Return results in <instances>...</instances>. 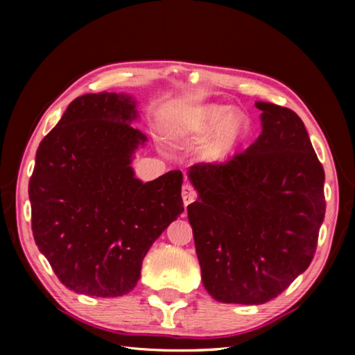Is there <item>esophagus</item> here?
<instances>
[{
	"label": "esophagus",
	"instance_id": "obj_1",
	"mask_svg": "<svg viewBox=\"0 0 355 355\" xmlns=\"http://www.w3.org/2000/svg\"><path fill=\"white\" fill-rule=\"evenodd\" d=\"M182 196H183L184 205L188 207L191 202H194L197 199V191H196L194 186L186 183V184H183V188H182Z\"/></svg>",
	"mask_w": 355,
	"mask_h": 355
}]
</instances>
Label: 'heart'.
Segmentation results:
<instances>
[{
    "label": "heart",
    "mask_w": 355,
    "mask_h": 355,
    "mask_svg": "<svg viewBox=\"0 0 355 355\" xmlns=\"http://www.w3.org/2000/svg\"><path fill=\"white\" fill-rule=\"evenodd\" d=\"M203 131L218 130L211 144V152L222 156L241 144L249 135V120L243 114L233 112L228 106H209L202 116Z\"/></svg>",
    "instance_id": "b5f03b06"
}]
</instances>
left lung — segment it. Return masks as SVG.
<instances>
[{
    "mask_svg": "<svg viewBox=\"0 0 355 355\" xmlns=\"http://www.w3.org/2000/svg\"><path fill=\"white\" fill-rule=\"evenodd\" d=\"M255 106L263 130L249 148L189 171L202 282L225 304L258 305L284 293L313 260L326 214L324 169L304 122L284 106Z\"/></svg>",
    "mask_w": 355,
    "mask_h": 355,
    "instance_id": "8db88e82",
    "label": "left lung"
}]
</instances>
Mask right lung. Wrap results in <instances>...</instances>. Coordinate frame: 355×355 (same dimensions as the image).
<instances>
[{"instance_id":"add662e5","label":"right lung","mask_w":355,"mask_h":355,"mask_svg":"<svg viewBox=\"0 0 355 355\" xmlns=\"http://www.w3.org/2000/svg\"><path fill=\"white\" fill-rule=\"evenodd\" d=\"M135 117L130 97L86 94L35 153L28 189L34 241L58 279L87 296L133 290L150 245L184 209L182 171L135 178L131 155L147 139L130 125Z\"/></svg>"}]
</instances>
